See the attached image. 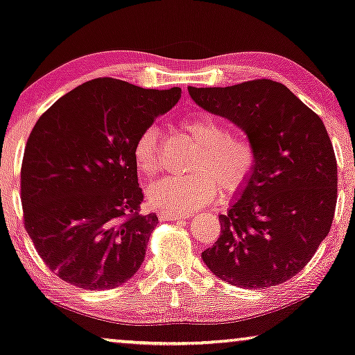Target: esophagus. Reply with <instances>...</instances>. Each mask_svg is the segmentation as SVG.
I'll return each instance as SVG.
<instances>
[{
	"instance_id": "34e87169",
	"label": "esophagus",
	"mask_w": 355,
	"mask_h": 355,
	"mask_svg": "<svg viewBox=\"0 0 355 355\" xmlns=\"http://www.w3.org/2000/svg\"><path fill=\"white\" fill-rule=\"evenodd\" d=\"M188 212H173V211H161L159 212V218L161 220H184L188 218Z\"/></svg>"
}]
</instances>
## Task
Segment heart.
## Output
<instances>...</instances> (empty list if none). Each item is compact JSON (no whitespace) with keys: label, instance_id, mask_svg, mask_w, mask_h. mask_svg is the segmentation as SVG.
Segmentation results:
<instances>
[{"label":"heart","instance_id":"heart-1","mask_svg":"<svg viewBox=\"0 0 355 355\" xmlns=\"http://www.w3.org/2000/svg\"><path fill=\"white\" fill-rule=\"evenodd\" d=\"M182 132L198 144L189 162L193 172L164 177L149 187V199L166 211L184 212L204 206L217 196L220 183L225 191H236L251 177L256 149L248 137L232 133L227 122L212 114L184 119ZM159 128L146 127L133 143L135 166L143 175L153 177L161 168Z\"/></svg>","mask_w":355,"mask_h":355}]
</instances>
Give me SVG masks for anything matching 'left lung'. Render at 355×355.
<instances>
[{
  "mask_svg": "<svg viewBox=\"0 0 355 355\" xmlns=\"http://www.w3.org/2000/svg\"><path fill=\"white\" fill-rule=\"evenodd\" d=\"M194 103L238 125L256 149L241 196L202 261L239 288L277 286L307 266L331 228L338 164L322 119L270 78L188 88Z\"/></svg>",
  "mask_w": 355,
  "mask_h": 355,
  "instance_id": "1",
  "label": "left lung"
}]
</instances>
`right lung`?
<instances>
[{
  "instance_id": "add662e5",
  "label": "right lung",
  "mask_w": 355,
  "mask_h": 355,
  "mask_svg": "<svg viewBox=\"0 0 355 355\" xmlns=\"http://www.w3.org/2000/svg\"><path fill=\"white\" fill-rule=\"evenodd\" d=\"M180 94L177 87L94 78L35 123L21 168L24 225L64 282L93 291L117 288L143 263L157 216L141 214L133 143Z\"/></svg>"
}]
</instances>
